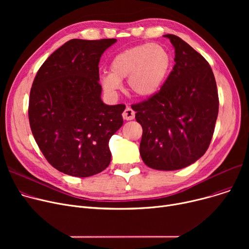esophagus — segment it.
Returning <instances> with one entry per match:
<instances>
[{"mask_svg":"<svg viewBox=\"0 0 249 249\" xmlns=\"http://www.w3.org/2000/svg\"><path fill=\"white\" fill-rule=\"evenodd\" d=\"M122 116H123L125 120H132V119H134V117H135V112L130 107H126Z\"/></svg>","mask_w":249,"mask_h":249,"instance_id":"1","label":"esophagus"}]
</instances>
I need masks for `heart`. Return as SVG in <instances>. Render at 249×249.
Returning <instances> with one entry per match:
<instances>
[{"instance_id": "heart-1", "label": "heart", "mask_w": 249, "mask_h": 249, "mask_svg": "<svg viewBox=\"0 0 249 249\" xmlns=\"http://www.w3.org/2000/svg\"><path fill=\"white\" fill-rule=\"evenodd\" d=\"M173 57L161 44L135 45L116 54L110 63V72L101 76L103 89L115 95L127 78L131 93L142 99L158 94L171 72Z\"/></svg>"}]
</instances>
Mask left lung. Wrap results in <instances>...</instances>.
Instances as JSON below:
<instances>
[{
	"mask_svg": "<svg viewBox=\"0 0 249 249\" xmlns=\"http://www.w3.org/2000/svg\"><path fill=\"white\" fill-rule=\"evenodd\" d=\"M163 36L175 47L176 64L159 93L132 109L143 129L139 147L143 162L159 171H177L207 151L219 99L207 60L179 37Z\"/></svg>",
	"mask_w": 249,
	"mask_h": 249,
	"instance_id": "8db88e82",
	"label": "left lung"
}]
</instances>
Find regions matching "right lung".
<instances>
[{"label": "right lung", "mask_w": 249, "mask_h": 249, "mask_svg": "<svg viewBox=\"0 0 249 249\" xmlns=\"http://www.w3.org/2000/svg\"><path fill=\"white\" fill-rule=\"evenodd\" d=\"M116 39H71L39 69L29 98L37 145L57 171L88 178L111 161L109 140L123 125L122 104H104L99 62Z\"/></svg>", "instance_id": "add662e5"}]
</instances>
